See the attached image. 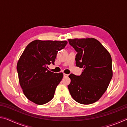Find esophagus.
<instances>
[{
    "mask_svg": "<svg viewBox=\"0 0 127 127\" xmlns=\"http://www.w3.org/2000/svg\"><path fill=\"white\" fill-rule=\"evenodd\" d=\"M63 76H64V77H68V74H65V73H64L63 74Z\"/></svg>",
    "mask_w": 127,
    "mask_h": 127,
    "instance_id": "obj_1",
    "label": "esophagus"
}]
</instances>
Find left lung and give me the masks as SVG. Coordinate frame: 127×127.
Masks as SVG:
<instances>
[{"mask_svg":"<svg viewBox=\"0 0 127 127\" xmlns=\"http://www.w3.org/2000/svg\"><path fill=\"white\" fill-rule=\"evenodd\" d=\"M68 41L77 52L76 65L83 69L81 76H69L71 80L69 91L79 104H92L101 97L112 78L111 55L94 38H69Z\"/></svg>","mask_w":127,"mask_h":127,"instance_id":"obj_1","label":"left lung"}]
</instances>
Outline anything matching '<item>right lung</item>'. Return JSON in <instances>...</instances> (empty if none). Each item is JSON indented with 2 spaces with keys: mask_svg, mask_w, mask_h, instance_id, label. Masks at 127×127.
Returning <instances> with one entry per match:
<instances>
[{
  "mask_svg": "<svg viewBox=\"0 0 127 127\" xmlns=\"http://www.w3.org/2000/svg\"><path fill=\"white\" fill-rule=\"evenodd\" d=\"M66 41L35 40L25 48L17 65L19 82L28 99L37 105L48 102L54 96L56 88L63 77L48 69L54 62L59 50Z\"/></svg>",
  "mask_w": 127,
  "mask_h": 127,
  "instance_id": "1",
  "label": "right lung"
}]
</instances>
